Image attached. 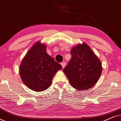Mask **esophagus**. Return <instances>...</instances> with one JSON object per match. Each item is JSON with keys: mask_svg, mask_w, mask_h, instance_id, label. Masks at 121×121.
<instances>
[{"mask_svg": "<svg viewBox=\"0 0 121 121\" xmlns=\"http://www.w3.org/2000/svg\"><path fill=\"white\" fill-rule=\"evenodd\" d=\"M61 65H62L63 68H64L65 67V63L64 62H62V63H61Z\"/></svg>", "mask_w": 121, "mask_h": 121, "instance_id": "34e87169", "label": "esophagus"}]
</instances>
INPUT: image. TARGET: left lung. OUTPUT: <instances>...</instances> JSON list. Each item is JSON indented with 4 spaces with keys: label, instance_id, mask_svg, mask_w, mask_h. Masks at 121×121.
<instances>
[{
    "label": "left lung",
    "instance_id": "obj_1",
    "mask_svg": "<svg viewBox=\"0 0 121 121\" xmlns=\"http://www.w3.org/2000/svg\"><path fill=\"white\" fill-rule=\"evenodd\" d=\"M70 53L72 58L63 69L70 85L79 90L91 88L101 74L100 60L85 43L74 47Z\"/></svg>",
    "mask_w": 121,
    "mask_h": 121
}]
</instances>
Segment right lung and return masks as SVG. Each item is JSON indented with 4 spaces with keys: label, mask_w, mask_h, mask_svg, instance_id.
Wrapping results in <instances>:
<instances>
[{
    "label": "right lung",
    "mask_w": 121,
    "mask_h": 121,
    "mask_svg": "<svg viewBox=\"0 0 121 121\" xmlns=\"http://www.w3.org/2000/svg\"><path fill=\"white\" fill-rule=\"evenodd\" d=\"M46 49L44 44L37 42L28 51L20 66L21 80L35 91L48 88L55 74L62 69V65L49 56Z\"/></svg>",
    "instance_id": "obj_1"
}]
</instances>
